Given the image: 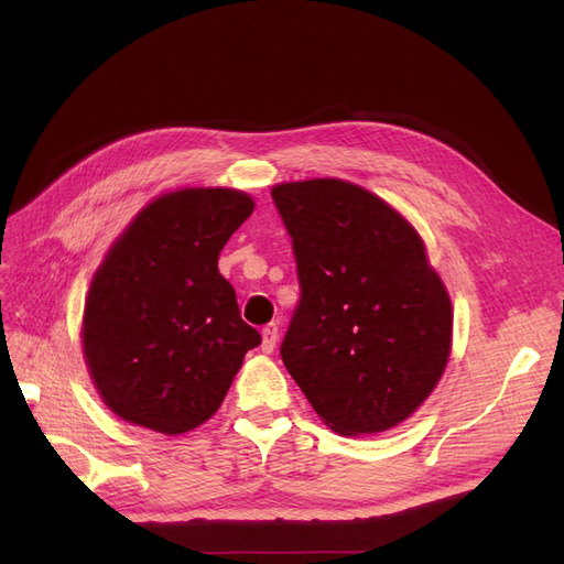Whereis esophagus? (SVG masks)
<instances>
[{"instance_id": "obj_1", "label": "esophagus", "mask_w": 564, "mask_h": 564, "mask_svg": "<svg viewBox=\"0 0 564 564\" xmlns=\"http://www.w3.org/2000/svg\"><path fill=\"white\" fill-rule=\"evenodd\" d=\"M263 344H261V348H263V352H272L275 350V346H278V338H280V329H278V324H265L263 327Z\"/></svg>"}]
</instances>
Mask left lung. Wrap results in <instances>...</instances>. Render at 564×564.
Here are the masks:
<instances>
[{
	"mask_svg": "<svg viewBox=\"0 0 564 564\" xmlns=\"http://www.w3.org/2000/svg\"><path fill=\"white\" fill-rule=\"evenodd\" d=\"M301 301L282 362L340 435L383 433L435 390L452 352V301L409 220L340 178L280 183Z\"/></svg>",
	"mask_w": 564,
	"mask_h": 564,
	"instance_id": "left-lung-1",
	"label": "left lung"
}]
</instances>
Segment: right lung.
<instances>
[{
  "label": "right lung",
  "instance_id": "right-lung-1",
  "mask_svg": "<svg viewBox=\"0 0 564 564\" xmlns=\"http://www.w3.org/2000/svg\"><path fill=\"white\" fill-rule=\"evenodd\" d=\"M253 212L232 187H183L117 237L84 303L82 348L122 421L181 435L209 421L261 334L240 317L218 253Z\"/></svg>",
  "mask_w": 564,
  "mask_h": 564
}]
</instances>
